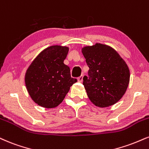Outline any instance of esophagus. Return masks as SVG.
Segmentation results:
<instances>
[{"label": "esophagus", "instance_id": "34e87169", "mask_svg": "<svg viewBox=\"0 0 149 149\" xmlns=\"http://www.w3.org/2000/svg\"><path fill=\"white\" fill-rule=\"evenodd\" d=\"M77 79H78V82H82V80H83V75H81V76H80V77H78V78H77Z\"/></svg>", "mask_w": 149, "mask_h": 149}]
</instances>
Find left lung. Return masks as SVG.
I'll list each match as a JSON object with an SVG mask.
<instances>
[{"label":"left lung","instance_id":"left-lung-1","mask_svg":"<svg viewBox=\"0 0 149 149\" xmlns=\"http://www.w3.org/2000/svg\"><path fill=\"white\" fill-rule=\"evenodd\" d=\"M89 67L83 85L93 104L99 107L114 105L123 97L130 81V70L123 59L110 46L96 43L82 48Z\"/></svg>","mask_w":149,"mask_h":149}]
</instances>
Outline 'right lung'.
<instances>
[{
	"label": "right lung",
	"instance_id": "add662e5",
	"mask_svg": "<svg viewBox=\"0 0 149 149\" xmlns=\"http://www.w3.org/2000/svg\"><path fill=\"white\" fill-rule=\"evenodd\" d=\"M69 47L53 45L41 52L25 74V84L33 101L45 108H54L63 101L70 87L77 82L64 64Z\"/></svg>",
	"mask_w": 149,
	"mask_h": 149
}]
</instances>
